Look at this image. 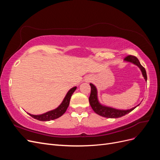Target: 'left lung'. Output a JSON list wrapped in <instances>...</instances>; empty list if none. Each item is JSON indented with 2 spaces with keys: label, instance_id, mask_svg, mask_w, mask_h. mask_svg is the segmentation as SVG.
<instances>
[{
  "label": "left lung",
  "instance_id": "8db88e82",
  "mask_svg": "<svg viewBox=\"0 0 160 160\" xmlns=\"http://www.w3.org/2000/svg\"><path fill=\"white\" fill-rule=\"evenodd\" d=\"M124 61L131 62V63L138 66L139 68L140 71H142V73L145 81H147L146 71L144 69V67L141 65V63H140L136 57L129 55L126 58H125ZM89 85L91 86V94L89 98L90 105L97 114L102 116V117L108 118H121L122 117V116L129 113V112H131V111H133L135 108H137L138 106L139 105V104L135 106V107L129 109H119L113 108L109 107V106L101 104L99 102V99H98V89H97L95 85H93V83H90Z\"/></svg>",
  "mask_w": 160,
  "mask_h": 160
}]
</instances>
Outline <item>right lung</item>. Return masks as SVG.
I'll use <instances>...</instances> for the list:
<instances>
[{
  "label": "right lung",
  "mask_w": 160,
  "mask_h": 160,
  "mask_svg": "<svg viewBox=\"0 0 160 160\" xmlns=\"http://www.w3.org/2000/svg\"><path fill=\"white\" fill-rule=\"evenodd\" d=\"M76 89H77V87H73V88L69 89L68 92L67 93L61 103L55 109L51 110L49 111H47V112L45 113L40 114V115H32L28 113H27L29 115H31V117L33 118L34 119L42 121V122H47V121L53 120V119L59 118L65 113L67 108L69 107L71 96L72 93L75 92V91L76 90Z\"/></svg>",
  "instance_id": "add662e5"
}]
</instances>
